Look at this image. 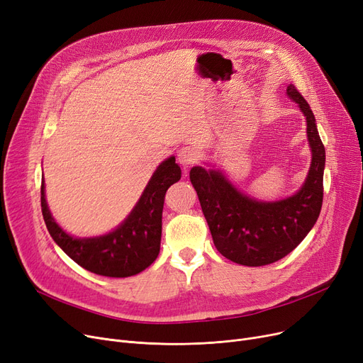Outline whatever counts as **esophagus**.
<instances>
[{"mask_svg": "<svg viewBox=\"0 0 363 363\" xmlns=\"http://www.w3.org/2000/svg\"><path fill=\"white\" fill-rule=\"evenodd\" d=\"M199 151L194 147H182L178 151V162L184 166V167H189L193 166L194 163L199 162Z\"/></svg>", "mask_w": 363, "mask_h": 363, "instance_id": "esophagus-1", "label": "esophagus"}]
</instances>
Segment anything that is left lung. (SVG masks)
Returning a JSON list of instances; mask_svg holds the SVG:
<instances>
[{
  "label": "left lung",
  "instance_id": "obj_1",
  "mask_svg": "<svg viewBox=\"0 0 363 363\" xmlns=\"http://www.w3.org/2000/svg\"><path fill=\"white\" fill-rule=\"evenodd\" d=\"M287 94L306 116L312 148L309 175L297 194L262 203L237 191L220 172L199 166L189 172L215 247L238 264L263 266L285 257L309 234L320 213L325 148L308 101L293 84Z\"/></svg>",
  "mask_w": 363,
  "mask_h": 363
}]
</instances>
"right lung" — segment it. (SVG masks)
<instances>
[{
	"instance_id": "obj_1",
	"label": "right lung",
	"mask_w": 363,
	"mask_h": 363,
	"mask_svg": "<svg viewBox=\"0 0 363 363\" xmlns=\"http://www.w3.org/2000/svg\"><path fill=\"white\" fill-rule=\"evenodd\" d=\"M179 179L181 169L175 157H169L157 167L138 204L116 231L84 240L67 235L54 222L45 201L43 179L41 208L47 230L60 249L89 272L113 278L140 274L159 256L164 194Z\"/></svg>"
}]
</instances>
